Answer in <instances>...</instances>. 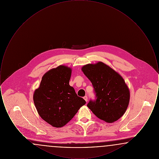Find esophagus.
<instances>
[{"mask_svg":"<svg viewBox=\"0 0 159 159\" xmlns=\"http://www.w3.org/2000/svg\"><path fill=\"white\" fill-rule=\"evenodd\" d=\"M83 98L86 101V102L88 101V97H87V96H84V97H83Z\"/></svg>","mask_w":159,"mask_h":159,"instance_id":"1","label":"esophagus"}]
</instances>
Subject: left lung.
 Segmentation results:
<instances>
[{
	"label": "left lung",
	"instance_id": "8db88e82",
	"mask_svg": "<svg viewBox=\"0 0 159 159\" xmlns=\"http://www.w3.org/2000/svg\"><path fill=\"white\" fill-rule=\"evenodd\" d=\"M82 70L91 82L95 99L87 106L97 117L107 123L117 120L125 113L130 92L119 74L102 62L84 66Z\"/></svg>",
	"mask_w": 159,
	"mask_h": 159
}]
</instances>
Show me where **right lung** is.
Listing matches in <instances>:
<instances>
[{"mask_svg":"<svg viewBox=\"0 0 159 159\" xmlns=\"http://www.w3.org/2000/svg\"><path fill=\"white\" fill-rule=\"evenodd\" d=\"M71 74V69L64 66L50 70L42 77L33 95L39 116L55 128L66 125L86 104L70 86Z\"/></svg>","mask_w":159,"mask_h":159,"instance_id":"right-lung-1","label":"right lung"}]
</instances>
